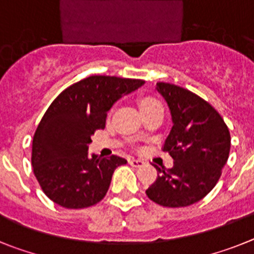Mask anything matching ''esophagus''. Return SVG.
Here are the masks:
<instances>
[{
	"label": "esophagus",
	"instance_id": "34e87169",
	"mask_svg": "<svg viewBox=\"0 0 254 254\" xmlns=\"http://www.w3.org/2000/svg\"><path fill=\"white\" fill-rule=\"evenodd\" d=\"M129 164L133 167H140L144 165V161L140 160V158H131V160L129 161Z\"/></svg>",
	"mask_w": 254,
	"mask_h": 254
}]
</instances>
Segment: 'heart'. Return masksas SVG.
<instances>
[{
	"label": "heart",
	"mask_w": 254,
	"mask_h": 254,
	"mask_svg": "<svg viewBox=\"0 0 254 254\" xmlns=\"http://www.w3.org/2000/svg\"><path fill=\"white\" fill-rule=\"evenodd\" d=\"M152 105H160V102H158L157 100H154V98L148 97V98L142 100V102H140V109H142V107H147V106H152Z\"/></svg>",
	"instance_id": "b5f03b06"
}]
</instances>
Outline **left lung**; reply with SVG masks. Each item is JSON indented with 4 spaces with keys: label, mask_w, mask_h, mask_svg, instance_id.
<instances>
[{
    "label": "left lung",
    "mask_w": 254,
    "mask_h": 254,
    "mask_svg": "<svg viewBox=\"0 0 254 254\" xmlns=\"http://www.w3.org/2000/svg\"><path fill=\"white\" fill-rule=\"evenodd\" d=\"M156 89L171 112L173 127L162 149L174 158V166L154 165L158 176L145 193L160 206H190L219 182L229 158L230 133L219 112L190 90L164 81Z\"/></svg>",
    "instance_id": "obj_1"
}]
</instances>
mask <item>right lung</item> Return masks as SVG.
<instances>
[{
	"label": "right lung",
	"mask_w": 254,
	"mask_h": 254,
	"mask_svg": "<svg viewBox=\"0 0 254 254\" xmlns=\"http://www.w3.org/2000/svg\"><path fill=\"white\" fill-rule=\"evenodd\" d=\"M144 84L140 79L92 75L63 90L43 115L33 136L32 166L42 190L55 203L79 209L105 198L119 156H88L90 136L106 125L119 98Z\"/></svg>",
	"instance_id": "right-lung-1"
}]
</instances>
